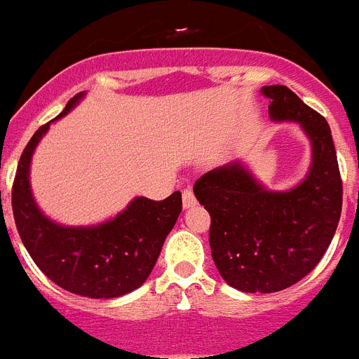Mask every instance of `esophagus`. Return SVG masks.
I'll use <instances>...</instances> for the list:
<instances>
[{
	"label": "esophagus",
	"mask_w": 359,
	"mask_h": 359,
	"mask_svg": "<svg viewBox=\"0 0 359 359\" xmlns=\"http://www.w3.org/2000/svg\"><path fill=\"white\" fill-rule=\"evenodd\" d=\"M182 196H183V208L185 209H191L196 205V198H194V194L191 189H185Z\"/></svg>",
	"instance_id": "esophagus-1"
}]
</instances>
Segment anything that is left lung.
Masks as SVG:
<instances>
[{"label": "left lung", "instance_id": "obj_1", "mask_svg": "<svg viewBox=\"0 0 359 359\" xmlns=\"http://www.w3.org/2000/svg\"><path fill=\"white\" fill-rule=\"evenodd\" d=\"M274 122H294L311 166L287 191H269L241 161L205 172L194 196L211 215L209 245L220 276L245 293H276L313 271L339 224L343 183L328 122L283 85L261 88Z\"/></svg>", "mask_w": 359, "mask_h": 359}]
</instances>
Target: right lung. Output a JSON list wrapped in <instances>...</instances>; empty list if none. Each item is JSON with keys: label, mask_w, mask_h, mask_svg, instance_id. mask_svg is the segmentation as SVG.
Here are the masks:
<instances>
[{"label": "right lung", "mask_w": 359, "mask_h": 359, "mask_svg": "<svg viewBox=\"0 0 359 359\" xmlns=\"http://www.w3.org/2000/svg\"><path fill=\"white\" fill-rule=\"evenodd\" d=\"M83 96L85 93L74 96L55 120L70 113ZM51 122L31 137L14 177L13 213L22 243L40 271L70 293L88 298L131 293L154 271L166 235L182 213V193L176 191L161 202L137 196L102 224H59L40 211L29 182L34 148Z\"/></svg>", "instance_id": "right-lung-1"}]
</instances>
